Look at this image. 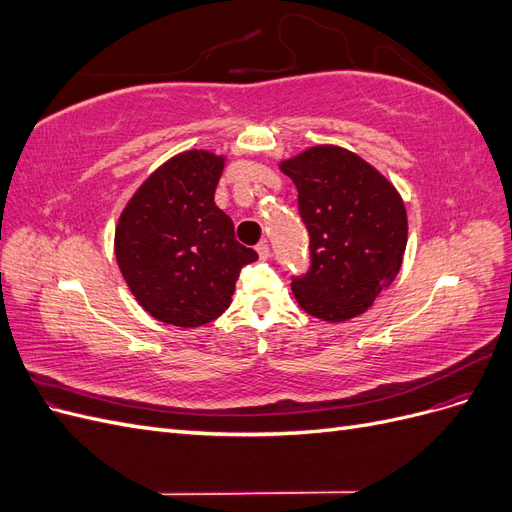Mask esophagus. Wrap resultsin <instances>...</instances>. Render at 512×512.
<instances>
[{
	"label": "esophagus",
	"mask_w": 512,
	"mask_h": 512,
	"mask_svg": "<svg viewBox=\"0 0 512 512\" xmlns=\"http://www.w3.org/2000/svg\"><path fill=\"white\" fill-rule=\"evenodd\" d=\"M256 252H258L260 260H269V258H271V247H269L267 241H260V243L256 245Z\"/></svg>",
	"instance_id": "obj_1"
}]
</instances>
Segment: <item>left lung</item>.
Segmentation results:
<instances>
[{"mask_svg":"<svg viewBox=\"0 0 512 512\" xmlns=\"http://www.w3.org/2000/svg\"><path fill=\"white\" fill-rule=\"evenodd\" d=\"M299 190L312 267L292 282L303 312L324 322L365 314L397 277L408 243L404 198L354 151L314 145L280 162Z\"/></svg>","mask_w":512,"mask_h":512,"instance_id":"left-lung-1","label":"left lung"}]
</instances>
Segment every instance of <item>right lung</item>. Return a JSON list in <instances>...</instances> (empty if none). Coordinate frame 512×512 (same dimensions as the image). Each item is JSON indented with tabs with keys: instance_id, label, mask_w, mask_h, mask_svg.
<instances>
[{
	"instance_id": "obj_1",
	"label": "right lung",
	"mask_w": 512,
	"mask_h": 512,
	"mask_svg": "<svg viewBox=\"0 0 512 512\" xmlns=\"http://www.w3.org/2000/svg\"><path fill=\"white\" fill-rule=\"evenodd\" d=\"M226 156L181 151L141 183L115 226V258L149 316L192 329L232 301L239 271L258 254L235 239L215 205Z\"/></svg>"
}]
</instances>
